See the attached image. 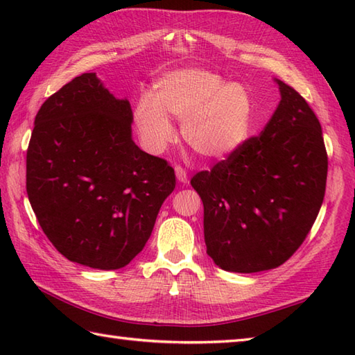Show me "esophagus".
<instances>
[{
	"mask_svg": "<svg viewBox=\"0 0 355 355\" xmlns=\"http://www.w3.org/2000/svg\"><path fill=\"white\" fill-rule=\"evenodd\" d=\"M175 175H177V180L180 183L189 182V178H187V173H186L184 168H182V166H175Z\"/></svg>",
	"mask_w": 355,
	"mask_h": 355,
	"instance_id": "1",
	"label": "esophagus"
}]
</instances>
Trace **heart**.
<instances>
[{
    "label": "heart",
    "instance_id": "obj_1",
    "mask_svg": "<svg viewBox=\"0 0 355 355\" xmlns=\"http://www.w3.org/2000/svg\"><path fill=\"white\" fill-rule=\"evenodd\" d=\"M169 119L182 120L187 146L209 160H220L239 149L250 134L252 96L243 85L227 84L212 71H171L134 110L135 126L150 153H163L175 137Z\"/></svg>",
    "mask_w": 355,
    "mask_h": 355
}]
</instances>
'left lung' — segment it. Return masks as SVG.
<instances>
[{"label": "left lung", "instance_id": "8db88e82", "mask_svg": "<svg viewBox=\"0 0 355 355\" xmlns=\"http://www.w3.org/2000/svg\"><path fill=\"white\" fill-rule=\"evenodd\" d=\"M259 135L191 184L205 206L207 254L235 273L276 268L302 245L325 197L328 155L322 126L293 87Z\"/></svg>", "mask_w": 355, "mask_h": 355}]
</instances>
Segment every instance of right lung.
Returning a JSON list of instances; mask_svg holds the SVG:
<instances>
[{"instance_id": "add662e5", "label": "right lung", "mask_w": 355, "mask_h": 355, "mask_svg": "<svg viewBox=\"0 0 355 355\" xmlns=\"http://www.w3.org/2000/svg\"><path fill=\"white\" fill-rule=\"evenodd\" d=\"M132 110L96 73H84L45 101L27 149L26 187L36 220L71 262L117 270L154 229L175 172L131 139Z\"/></svg>"}]
</instances>
